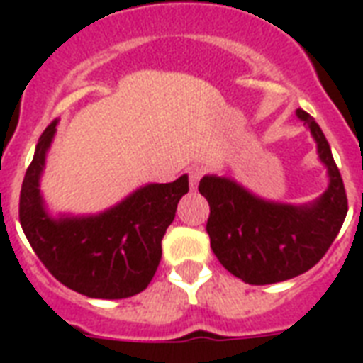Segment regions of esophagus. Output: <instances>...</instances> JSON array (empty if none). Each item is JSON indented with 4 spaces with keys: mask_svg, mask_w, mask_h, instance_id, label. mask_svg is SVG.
Segmentation results:
<instances>
[{
    "mask_svg": "<svg viewBox=\"0 0 363 363\" xmlns=\"http://www.w3.org/2000/svg\"><path fill=\"white\" fill-rule=\"evenodd\" d=\"M186 173H188V181H190V188L196 190L199 181H201V177L205 175V167H201V165H192V167H188Z\"/></svg>",
    "mask_w": 363,
    "mask_h": 363,
    "instance_id": "34e87169",
    "label": "esophagus"
}]
</instances>
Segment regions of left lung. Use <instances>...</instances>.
I'll list each match as a JSON object with an SVG mask.
<instances>
[{
	"mask_svg": "<svg viewBox=\"0 0 363 363\" xmlns=\"http://www.w3.org/2000/svg\"><path fill=\"white\" fill-rule=\"evenodd\" d=\"M296 115L309 125L330 186L318 201L294 207L264 201L224 177H203L199 194L209 201L207 233L216 258L248 284H273L309 271L332 247L349 211L337 164L320 125L303 109Z\"/></svg>",
	"mask_w": 363,
	"mask_h": 363,
	"instance_id": "1",
	"label": "left lung"
}]
</instances>
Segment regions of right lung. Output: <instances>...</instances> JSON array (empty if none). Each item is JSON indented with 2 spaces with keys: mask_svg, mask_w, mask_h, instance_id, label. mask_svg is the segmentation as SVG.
Returning a JSON list of instances; mask_svg holds the SVG:
<instances>
[{
  "mask_svg": "<svg viewBox=\"0 0 363 363\" xmlns=\"http://www.w3.org/2000/svg\"><path fill=\"white\" fill-rule=\"evenodd\" d=\"M54 131L56 121L43 131L20 190V224L33 252L64 286L88 298L143 292L158 269L162 239L188 192V177L148 184L98 216L52 220L43 209L39 175Z\"/></svg>",
  "mask_w": 363,
  "mask_h": 363,
  "instance_id": "add662e5",
  "label": "right lung"
}]
</instances>
